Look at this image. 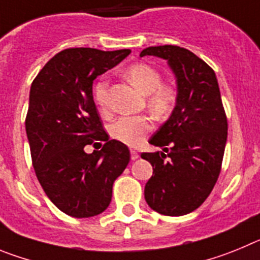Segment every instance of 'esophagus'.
<instances>
[{
    "instance_id": "1",
    "label": "esophagus",
    "mask_w": 260,
    "mask_h": 260,
    "mask_svg": "<svg viewBox=\"0 0 260 260\" xmlns=\"http://www.w3.org/2000/svg\"><path fill=\"white\" fill-rule=\"evenodd\" d=\"M137 158H139V153L135 150H131V159H132V160H136Z\"/></svg>"
}]
</instances>
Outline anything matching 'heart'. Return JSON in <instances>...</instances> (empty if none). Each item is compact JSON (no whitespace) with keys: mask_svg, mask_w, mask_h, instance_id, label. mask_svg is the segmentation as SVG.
<instances>
[{"mask_svg":"<svg viewBox=\"0 0 260 260\" xmlns=\"http://www.w3.org/2000/svg\"><path fill=\"white\" fill-rule=\"evenodd\" d=\"M125 76L140 92L147 95V107L156 118L165 119L172 113L176 105V90L170 85H163L162 75L158 70L146 63H136L128 67ZM93 97L102 111L109 109V84L105 79L94 85ZM151 129L153 121L149 116H123L114 123L111 135L121 144L137 146Z\"/></svg>","mask_w":260,"mask_h":260,"instance_id":"b5f03b06","label":"heart"}]
</instances>
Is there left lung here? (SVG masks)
<instances>
[{"mask_svg": "<svg viewBox=\"0 0 260 260\" xmlns=\"http://www.w3.org/2000/svg\"><path fill=\"white\" fill-rule=\"evenodd\" d=\"M163 58L177 83L176 106L150 144L163 151L142 153L153 166L145 200L154 211L181 216L198 209L220 174L228 123L214 70L190 50L150 46L140 57Z\"/></svg>", "mask_w": 260, "mask_h": 260, "instance_id": "obj_1", "label": "left lung"}]
</instances>
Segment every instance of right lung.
Masks as SVG:
<instances>
[{"label": "right lung", "mask_w": 260, "mask_h": 260, "mask_svg": "<svg viewBox=\"0 0 260 260\" xmlns=\"http://www.w3.org/2000/svg\"><path fill=\"white\" fill-rule=\"evenodd\" d=\"M129 49L62 50L39 72L29 92L25 132L35 172L49 200L72 217L109 207L113 184L129 163L124 144L109 140L93 101V80L115 67ZM105 141L100 152L86 144Z\"/></svg>", "instance_id": "obj_1"}]
</instances>
